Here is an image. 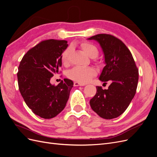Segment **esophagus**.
<instances>
[{"mask_svg": "<svg viewBox=\"0 0 157 157\" xmlns=\"http://www.w3.org/2000/svg\"><path fill=\"white\" fill-rule=\"evenodd\" d=\"M86 85L85 83L82 82H74V86H84Z\"/></svg>", "mask_w": 157, "mask_h": 157, "instance_id": "obj_1", "label": "esophagus"}]
</instances>
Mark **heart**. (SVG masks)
<instances>
[{
	"label": "heart",
	"instance_id": "obj_1",
	"mask_svg": "<svg viewBox=\"0 0 157 157\" xmlns=\"http://www.w3.org/2000/svg\"><path fill=\"white\" fill-rule=\"evenodd\" d=\"M82 49L90 58H95L99 54V50L96 45L91 42H85L80 44ZM71 52V48L68 47L61 54V62L65 65H67L69 62V58ZM96 75V71L90 67H75L71 69L68 73L69 78L75 81L81 82H86Z\"/></svg>",
	"mask_w": 157,
	"mask_h": 157
}]
</instances>
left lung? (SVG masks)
Masks as SVG:
<instances>
[{
	"mask_svg": "<svg viewBox=\"0 0 157 157\" xmlns=\"http://www.w3.org/2000/svg\"><path fill=\"white\" fill-rule=\"evenodd\" d=\"M88 40L99 42L103 52L105 66L99 80L111 82L108 89L96 86L97 92L90 99L92 110L105 119L121 115L134 98L138 82L139 72L130 51L117 37L98 34Z\"/></svg>",
	"mask_w": 157,
	"mask_h": 157,
	"instance_id": "left-lung-1",
	"label": "left lung"
}]
</instances>
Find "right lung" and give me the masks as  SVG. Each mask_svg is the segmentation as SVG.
<instances>
[{"mask_svg":"<svg viewBox=\"0 0 157 157\" xmlns=\"http://www.w3.org/2000/svg\"><path fill=\"white\" fill-rule=\"evenodd\" d=\"M67 41H41L23 56L18 67V86L27 105L33 113L45 119L63 110L73 82L64 78L57 86L50 81L61 67V56Z\"/></svg>","mask_w":157,"mask_h":157,"instance_id":"1","label":"right lung"}]
</instances>
